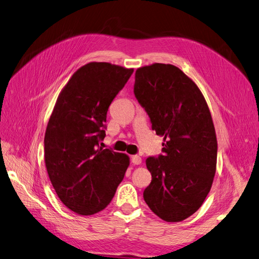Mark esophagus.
I'll return each instance as SVG.
<instances>
[{
    "mask_svg": "<svg viewBox=\"0 0 259 259\" xmlns=\"http://www.w3.org/2000/svg\"><path fill=\"white\" fill-rule=\"evenodd\" d=\"M130 158H131V163L135 164V165H139V164H141V162H142V158L139 155H132Z\"/></svg>",
    "mask_w": 259,
    "mask_h": 259,
    "instance_id": "1",
    "label": "esophagus"
}]
</instances>
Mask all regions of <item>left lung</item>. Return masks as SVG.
<instances>
[{
  "label": "left lung",
  "instance_id": "left-lung-1",
  "mask_svg": "<svg viewBox=\"0 0 259 259\" xmlns=\"http://www.w3.org/2000/svg\"><path fill=\"white\" fill-rule=\"evenodd\" d=\"M135 96L164 136L162 154L149 156L152 181L144 201L167 222H180L201 207L213 182L218 143L208 105L198 86L171 64L136 71Z\"/></svg>",
  "mask_w": 259,
  "mask_h": 259
}]
</instances>
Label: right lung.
<instances>
[{"label": "right lung", "instance_id": "right-lung-1", "mask_svg": "<svg viewBox=\"0 0 259 259\" xmlns=\"http://www.w3.org/2000/svg\"><path fill=\"white\" fill-rule=\"evenodd\" d=\"M134 69L91 62L59 95L45 135V163L58 197L77 214L105 209L129 166L128 155L102 149L111 102Z\"/></svg>", "mask_w": 259, "mask_h": 259}]
</instances>
